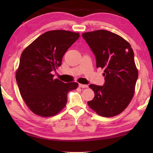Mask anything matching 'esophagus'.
Masks as SVG:
<instances>
[{
	"label": "esophagus",
	"mask_w": 153,
	"mask_h": 153,
	"mask_svg": "<svg viewBox=\"0 0 153 153\" xmlns=\"http://www.w3.org/2000/svg\"><path fill=\"white\" fill-rule=\"evenodd\" d=\"M79 87L82 88H88V85H86V84H79Z\"/></svg>",
	"instance_id": "1"
}]
</instances>
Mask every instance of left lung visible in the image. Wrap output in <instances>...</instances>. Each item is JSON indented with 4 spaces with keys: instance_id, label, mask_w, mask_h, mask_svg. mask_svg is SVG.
Wrapping results in <instances>:
<instances>
[{
    "instance_id": "1",
    "label": "left lung",
    "mask_w": 153,
    "mask_h": 153,
    "mask_svg": "<svg viewBox=\"0 0 153 153\" xmlns=\"http://www.w3.org/2000/svg\"><path fill=\"white\" fill-rule=\"evenodd\" d=\"M96 57L97 67L104 69L105 84L89 87L94 98L88 105L100 116L119 115L132 98L138 72L131 46L116 33L105 30L82 33Z\"/></svg>"
}]
</instances>
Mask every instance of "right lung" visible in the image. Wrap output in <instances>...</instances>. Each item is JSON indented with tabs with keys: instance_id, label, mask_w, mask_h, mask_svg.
<instances>
[{
	"instance_id": "obj_1",
	"label": "right lung",
	"mask_w": 153,
	"mask_h": 153,
	"mask_svg": "<svg viewBox=\"0 0 153 153\" xmlns=\"http://www.w3.org/2000/svg\"><path fill=\"white\" fill-rule=\"evenodd\" d=\"M79 37L69 31H48L23 51L15 77L21 96L33 113L56 115L65 106L67 93L78 86L77 82L55 79L52 71L61 65L65 53Z\"/></svg>"
}]
</instances>
